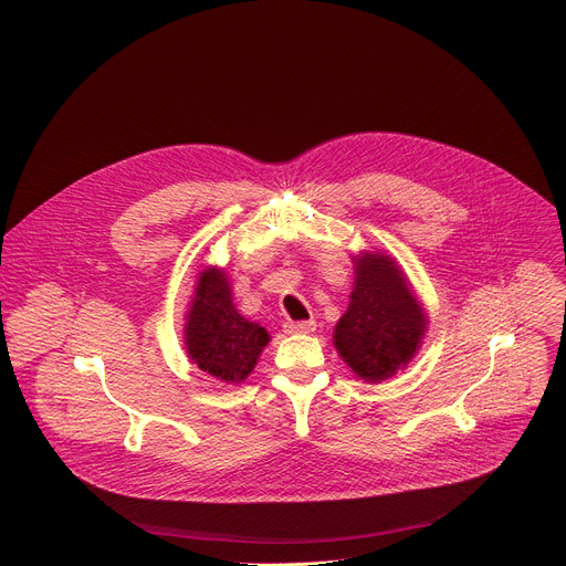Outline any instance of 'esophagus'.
I'll list each match as a JSON object with an SVG mask.
<instances>
[{"label":"esophagus","mask_w":566,"mask_h":566,"mask_svg":"<svg viewBox=\"0 0 566 566\" xmlns=\"http://www.w3.org/2000/svg\"><path fill=\"white\" fill-rule=\"evenodd\" d=\"M313 329H315V322L313 319H297V322L289 319V322H284V332L286 334H311Z\"/></svg>","instance_id":"esophagus-1"}]
</instances>
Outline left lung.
<instances>
[{
  "mask_svg": "<svg viewBox=\"0 0 566 566\" xmlns=\"http://www.w3.org/2000/svg\"><path fill=\"white\" fill-rule=\"evenodd\" d=\"M426 332V315L387 255L356 262L347 313L334 332L343 360L365 380H385L408 365Z\"/></svg>",
  "mask_w": 566,
  "mask_h": 566,
  "instance_id": "obj_1",
  "label": "left lung"
}]
</instances>
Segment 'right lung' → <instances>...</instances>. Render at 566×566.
Listing matches in <instances>:
<instances>
[{
  "label": "right lung",
  "mask_w": 566,
  "mask_h": 566,
  "mask_svg": "<svg viewBox=\"0 0 566 566\" xmlns=\"http://www.w3.org/2000/svg\"><path fill=\"white\" fill-rule=\"evenodd\" d=\"M266 343V329L234 311L226 275L217 269L201 273L186 327V347L199 369L239 382L253 371Z\"/></svg>",
  "instance_id": "add662e5"
}]
</instances>
